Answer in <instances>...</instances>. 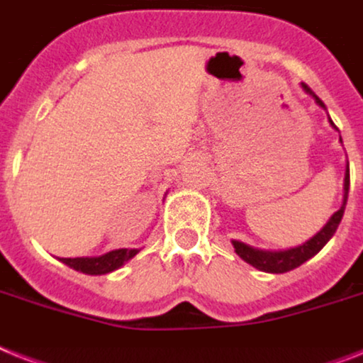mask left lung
<instances>
[{"label": "left lung", "instance_id": "1", "mask_svg": "<svg viewBox=\"0 0 363 363\" xmlns=\"http://www.w3.org/2000/svg\"><path fill=\"white\" fill-rule=\"evenodd\" d=\"M304 91L308 95H311L315 99V102L320 106V108H325V102L319 99V96L315 95L313 91L309 89L308 85L302 84ZM330 119V117H328ZM330 125L334 126L335 130H337V126L332 123L330 119ZM349 186H350V175H349V162H347V169H345V182H343V205L340 207V211L334 212L332 218H330L326 225L320 229L315 237H311L308 242L300 244L296 248H289V250H279V252H272V250H261V248H253L250 244H244L240 240H231L233 248L237 252V255L240 259H244L246 263L255 267L257 270H263V272H270V274H284L289 272V270H293V268L300 267L302 263H306L308 259H311L313 255L320 252V250L325 248L326 242H328L330 238L334 237L335 229L340 225L341 218H343L345 212V205H347V197H349Z\"/></svg>", "mask_w": 363, "mask_h": 363}]
</instances>
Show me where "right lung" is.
I'll use <instances>...</instances> for the list:
<instances>
[{
	"instance_id": "obj_1",
	"label": "right lung",
	"mask_w": 363,
	"mask_h": 363,
	"mask_svg": "<svg viewBox=\"0 0 363 363\" xmlns=\"http://www.w3.org/2000/svg\"><path fill=\"white\" fill-rule=\"evenodd\" d=\"M140 250H113V252H108L104 255H99V257H57L61 263H65L67 267L74 268L78 272L91 274V276H100V274L113 272L117 268H121L126 261H130L135 253Z\"/></svg>"
}]
</instances>
